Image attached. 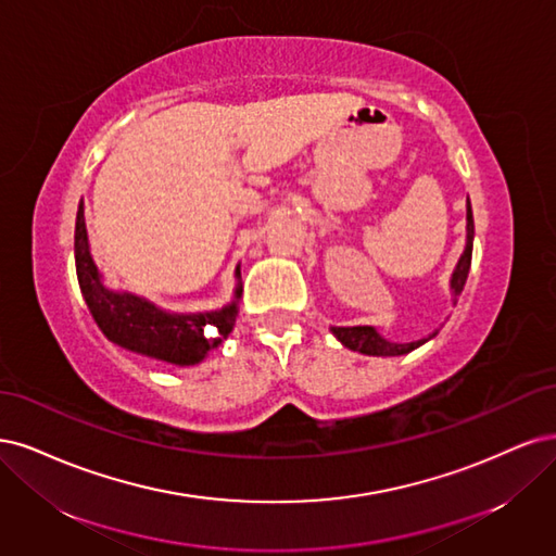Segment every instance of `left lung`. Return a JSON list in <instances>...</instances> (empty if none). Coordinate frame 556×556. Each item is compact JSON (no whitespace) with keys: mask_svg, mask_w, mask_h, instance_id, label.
Masks as SVG:
<instances>
[{"mask_svg":"<svg viewBox=\"0 0 556 556\" xmlns=\"http://www.w3.org/2000/svg\"><path fill=\"white\" fill-rule=\"evenodd\" d=\"M471 252H473V212H471V203L467 201V247H464V254L459 256L455 273L451 277V291H453L455 300L464 291V283H467L469 267H471ZM330 330L346 349L361 351L365 355H404V353H410L414 349L422 346L427 339H432L437 334L434 332L427 339H418V342H410V344H395V342H388V339H383L371 326L330 328Z\"/></svg>","mask_w":556,"mask_h":556,"instance_id":"1","label":"left lung"}]
</instances>
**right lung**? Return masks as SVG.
Segmentation results:
<instances>
[{
	"label": "right lung",
	"mask_w": 556,
	"mask_h": 556,
	"mask_svg": "<svg viewBox=\"0 0 556 556\" xmlns=\"http://www.w3.org/2000/svg\"><path fill=\"white\" fill-rule=\"evenodd\" d=\"M76 273L83 298L99 330L113 344L173 365H195L217 349L236 326L238 300L242 295L240 267L236 270V300L217 312L168 314L146 298L105 289L89 254L83 203L76 214Z\"/></svg>",
	"instance_id": "1"
}]
</instances>
